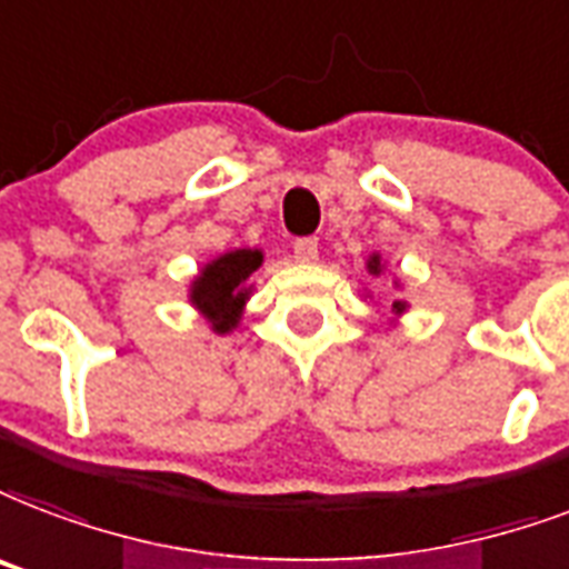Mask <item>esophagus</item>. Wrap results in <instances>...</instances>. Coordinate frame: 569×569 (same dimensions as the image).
<instances>
[{
  "mask_svg": "<svg viewBox=\"0 0 569 569\" xmlns=\"http://www.w3.org/2000/svg\"><path fill=\"white\" fill-rule=\"evenodd\" d=\"M298 262H316L319 259V241L316 238H298L292 244Z\"/></svg>",
  "mask_w": 569,
  "mask_h": 569,
  "instance_id": "obj_1",
  "label": "esophagus"
}]
</instances>
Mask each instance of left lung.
Masks as SVG:
<instances>
[{"label":"left lung","mask_w":569,"mask_h":569,"mask_svg":"<svg viewBox=\"0 0 569 569\" xmlns=\"http://www.w3.org/2000/svg\"><path fill=\"white\" fill-rule=\"evenodd\" d=\"M370 271H372V274H379V271H381V266H379V256H372V259H370ZM393 307H397V310H402V303H400V301L393 303Z\"/></svg>","instance_id":"8db88e82"}]
</instances>
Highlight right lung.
<instances>
[{
  "instance_id": "add662e5",
  "label": "right lung",
  "mask_w": 569,
  "mask_h": 569,
  "mask_svg": "<svg viewBox=\"0 0 569 569\" xmlns=\"http://www.w3.org/2000/svg\"><path fill=\"white\" fill-rule=\"evenodd\" d=\"M262 266L259 250H236L214 259L193 283V303L211 319L217 333L236 328L247 298V277Z\"/></svg>"
}]
</instances>
